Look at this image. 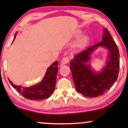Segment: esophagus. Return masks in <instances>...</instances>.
Instances as JSON below:
<instances>
[{
	"instance_id": "34e87169",
	"label": "esophagus",
	"mask_w": 128,
	"mask_h": 128,
	"mask_svg": "<svg viewBox=\"0 0 128 128\" xmlns=\"http://www.w3.org/2000/svg\"><path fill=\"white\" fill-rule=\"evenodd\" d=\"M69 62V59L68 58V57H64L62 59V60H61V64H68V62Z\"/></svg>"
}]
</instances>
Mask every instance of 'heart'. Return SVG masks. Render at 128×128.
I'll use <instances>...</instances> for the list:
<instances>
[{
	"instance_id": "heart-1",
	"label": "heart",
	"mask_w": 128,
	"mask_h": 128,
	"mask_svg": "<svg viewBox=\"0 0 128 128\" xmlns=\"http://www.w3.org/2000/svg\"><path fill=\"white\" fill-rule=\"evenodd\" d=\"M80 34V32H78L76 34V36H79ZM89 41V38L88 36H84L82 37L78 42L77 44L76 45V48L78 49H81L82 48H83L84 46H86V45L88 43V42Z\"/></svg>"
}]
</instances>
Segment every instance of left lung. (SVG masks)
Segmentation results:
<instances>
[{"label": "left lung", "instance_id": "1", "mask_svg": "<svg viewBox=\"0 0 128 128\" xmlns=\"http://www.w3.org/2000/svg\"><path fill=\"white\" fill-rule=\"evenodd\" d=\"M108 50V61L100 72L96 73L87 63L90 55L98 47ZM76 91L87 97H97L107 92L116 81L120 70V53L118 46L107 29H104L102 41L91 46L74 56L70 62Z\"/></svg>", "mask_w": 128, "mask_h": 128}]
</instances>
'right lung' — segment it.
Listing matches in <instances>:
<instances>
[{
	"mask_svg": "<svg viewBox=\"0 0 128 128\" xmlns=\"http://www.w3.org/2000/svg\"><path fill=\"white\" fill-rule=\"evenodd\" d=\"M16 33L14 40L16 36ZM58 62L55 61L50 67L48 68L43 79L40 83L36 84L30 87H23L21 86H15L8 79L10 84L14 88L26 98L31 100H39L48 98L54 92L55 87L56 80V74L58 72Z\"/></svg>",
	"mask_w": 128,
	"mask_h": 128,
	"instance_id": "obj_1",
	"label": "right lung"
}]
</instances>
